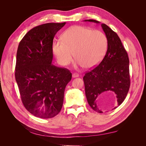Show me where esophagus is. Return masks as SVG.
Here are the masks:
<instances>
[{"label": "esophagus", "instance_id": "34e87169", "mask_svg": "<svg viewBox=\"0 0 146 146\" xmlns=\"http://www.w3.org/2000/svg\"><path fill=\"white\" fill-rule=\"evenodd\" d=\"M72 77H73V78H76V77H78L79 76V75H78V74L74 73V74H72Z\"/></svg>", "mask_w": 146, "mask_h": 146}]
</instances>
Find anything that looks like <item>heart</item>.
I'll return each mask as SVG.
<instances>
[{
  "label": "heart",
  "instance_id": "1",
  "mask_svg": "<svg viewBox=\"0 0 146 146\" xmlns=\"http://www.w3.org/2000/svg\"><path fill=\"white\" fill-rule=\"evenodd\" d=\"M61 39L52 44L53 54L61 66L71 62L74 53L77 65L92 69L102 60L108 48V38L104 32L83 26L69 28Z\"/></svg>",
  "mask_w": 146,
  "mask_h": 146
}]
</instances>
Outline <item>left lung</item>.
<instances>
[{"mask_svg": "<svg viewBox=\"0 0 146 146\" xmlns=\"http://www.w3.org/2000/svg\"><path fill=\"white\" fill-rule=\"evenodd\" d=\"M85 21L100 23L93 19ZM101 26L108 38L107 52L101 63L83 77L88 102L92 110L100 113H103L99 104L100 99L114 92L117 101L115 109L125 99L130 85L129 59L125 48L116 33L105 24Z\"/></svg>", "mask_w": 146, "mask_h": 146, "instance_id": "1", "label": "left lung"}]
</instances>
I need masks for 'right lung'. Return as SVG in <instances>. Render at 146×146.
<instances>
[{
	"mask_svg": "<svg viewBox=\"0 0 146 146\" xmlns=\"http://www.w3.org/2000/svg\"><path fill=\"white\" fill-rule=\"evenodd\" d=\"M66 24L47 23L25 34L16 55L15 78L25 108L35 116L52 118L63 104L64 93L72 74L52 64L56 33Z\"/></svg>",
	"mask_w": 146,
	"mask_h": 146,
	"instance_id": "add662e5",
	"label": "right lung"
}]
</instances>
